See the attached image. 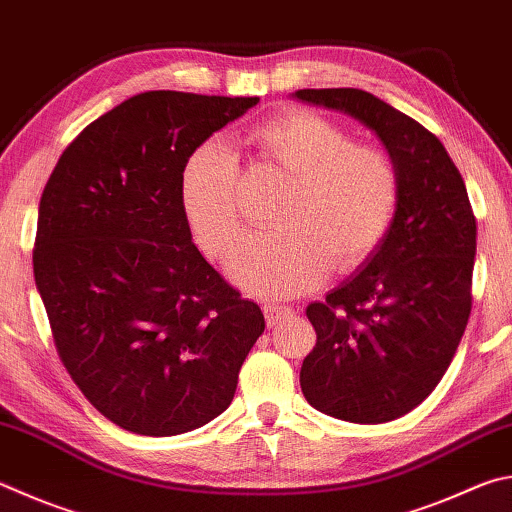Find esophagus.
<instances>
[{
  "instance_id": "1",
  "label": "esophagus",
  "mask_w": 512,
  "mask_h": 512,
  "mask_svg": "<svg viewBox=\"0 0 512 512\" xmlns=\"http://www.w3.org/2000/svg\"><path fill=\"white\" fill-rule=\"evenodd\" d=\"M264 313H266V324L268 327H275L288 318H293V309L291 306H282V304H264Z\"/></svg>"
}]
</instances>
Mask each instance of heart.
I'll return each instance as SVG.
<instances>
[{
    "label": "heart",
    "mask_w": 512,
    "mask_h": 512,
    "mask_svg": "<svg viewBox=\"0 0 512 512\" xmlns=\"http://www.w3.org/2000/svg\"><path fill=\"white\" fill-rule=\"evenodd\" d=\"M248 143L275 165L288 188L271 232L246 237L228 275L257 297H291L327 280L329 266L353 271L376 253L394 224L401 174L385 147L356 143L347 127L306 109L282 111L250 129ZM237 156L219 138L190 152L181 206L201 248L221 257L241 230Z\"/></svg>",
    "instance_id": "1"
}]
</instances>
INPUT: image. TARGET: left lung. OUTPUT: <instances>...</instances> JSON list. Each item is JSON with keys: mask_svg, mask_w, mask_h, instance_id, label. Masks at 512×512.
Masks as SVG:
<instances>
[{"mask_svg": "<svg viewBox=\"0 0 512 512\" xmlns=\"http://www.w3.org/2000/svg\"><path fill=\"white\" fill-rule=\"evenodd\" d=\"M293 98L360 120L396 161L394 224L365 264L306 306L315 347L300 371L315 410L351 423L412 412L450 367L472 306L477 221L443 143L362 89H300Z\"/></svg>", "mask_w": 512, "mask_h": 512, "instance_id": "1", "label": "left lung"}]
</instances>
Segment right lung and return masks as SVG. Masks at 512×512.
Returning <instances> with one entry per match:
<instances>
[{
  "label": "right lung",
  "mask_w": 512,
  "mask_h": 512,
  "mask_svg": "<svg viewBox=\"0 0 512 512\" xmlns=\"http://www.w3.org/2000/svg\"><path fill=\"white\" fill-rule=\"evenodd\" d=\"M257 102L145 91L82 129L46 181L37 293L73 383L127 432L174 436L226 412L266 327L181 206L190 152Z\"/></svg>",
  "instance_id": "add662e5"
}]
</instances>
